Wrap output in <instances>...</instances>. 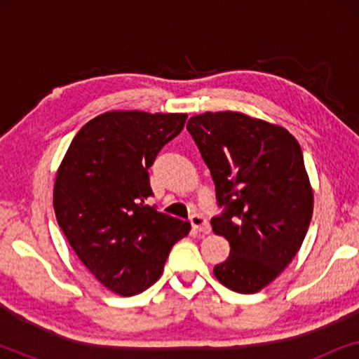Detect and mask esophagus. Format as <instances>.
<instances>
[{
	"instance_id": "1",
	"label": "esophagus",
	"mask_w": 359,
	"mask_h": 359,
	"mask_svg": "<svg viewBox=\"0 0 359 359\" xmlns=\"http://www.w3.org/2000/svg\"><path fill=\"white\" fill-rule=\"evenodd\" d=\"M189 220H191V225H193V229L198 230V232H201V233H210V225L208 222V219L203 217V215L194 214Z\"/></svg>"
}]
</instances>
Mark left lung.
<instances>
[{"label": "left lung", "mask_w": 359, "mask_h": 359, "mask_svg": "<svg viewBox=\"0 0 359 359\" xmlns=\"http://www.w3.org/2000/svg\"><path fill=\"white\" fill-rule=\"evenodd\" d=\"M186 127L225 208L210 220L230 243L214 276L235 292L262 291L296 257L312 219L301 145L284 127L237 111L193 116Z\"/></svg>", "instance_id": "left-lung-1"}]
</instances>
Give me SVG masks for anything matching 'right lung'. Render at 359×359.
Listing matches in <instances>:
<instances>
[{"label": "right lung", "mask_w": 359, "mask_h": 359, "mask_svg": "<svg viewBox=\"0 0 359 359\" xmlns=\"http://www.w3.org/2000/svg\"><path fill=\"white\" fill-rule=\"evenodd\" d=\"M186 117L107 111L81 127L57 170V222L93 276L119 296L156 283L171 247L191 230L145 204L154 196L149 168Z\"/></svg>", "instance_id": "add662e5"}]
</instances>
